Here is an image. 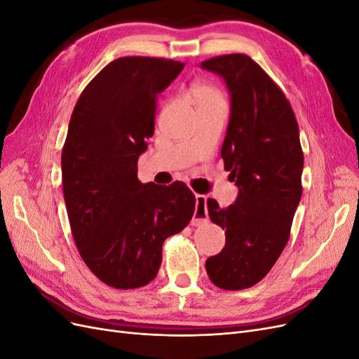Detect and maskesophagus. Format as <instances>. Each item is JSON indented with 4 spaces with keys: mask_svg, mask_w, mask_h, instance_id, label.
I'll use <instances>...</instances> for the list:
<instances>
[{
    "mask_svg": "<svg viewBox=\"0 0 359 359\" xmlns=\"http://www.w3.org/2000/svg\"><path fill=\"white\" fill-rule=\"evenodd\" d=\"M205 222H208V208H206V196L203 194H196V211H194L191 224L199 226Z\"/></svg>",
    "mask_w": 359,
    "mask_h": 359,
    "instance_id": "1",
    "label": "esophagus"
}]
</instances>
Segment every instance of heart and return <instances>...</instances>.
I'll return each mask as SVG.
<instances>
[{
  "instance_id": "b5f03b06",
  "label": "heart",
  "mask_w": 359,
  "mask_h": 359,
  "mask_svg": "<svg viewBox=\"0 0 359 359\" xmlns=\"http://www.w3.org/2000/svg\"><path fill=\"white\" fill-rule=\"evenodd\" d=\"M191 97L194 103L198 104V107L224 103L223 93L212 83H206V82L194 83L191 86Z\"/></svg>"
}]
</instances>
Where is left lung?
Here are the masks:
<instances>
[{
	"label": "left lung",
	"instance_id": "left-lung-1",
	"mask_svg": "<svg viewBox=\"0 0 359 359\" xmlns=\"http://www.w3.org/2000/svg\"><path fill=\"white\" fill-rule=\"evenodd\" d=\"M201 66L220 74L231 93L222 158L240 189L227 208L206 201L211 222L226 231V244L205 268L217 287L241 290L269 273L289 241L302 194L299 130L285 93L245 53L214 57Z\"/></svg>",
	"mask_w": 359,
	"mask_h": 359
}]
</instances>
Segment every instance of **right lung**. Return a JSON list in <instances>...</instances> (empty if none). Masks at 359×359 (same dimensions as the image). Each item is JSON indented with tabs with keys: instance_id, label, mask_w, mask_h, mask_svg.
<instances>
[{
	"instance_id": "right-lung-1",
	"label": "right lung",
	"mask_w": 359,
	"mask_h": 359,
	"mask_svg": "<svg viewBox=\"0 0 359 359\" xmlns=\"http://www.w3.org/2000/svg\"><path fill=\"white\" fill-rule=\"evenodd\" d=\"M186 64L121 57L85 86L73 109L61 154L62 191L73 240L104 285L137 289L154 280L168 236L196 208L181 181L142 184L137 158L154 135L157 94Z\"/></svg>"
}]
</instances>
